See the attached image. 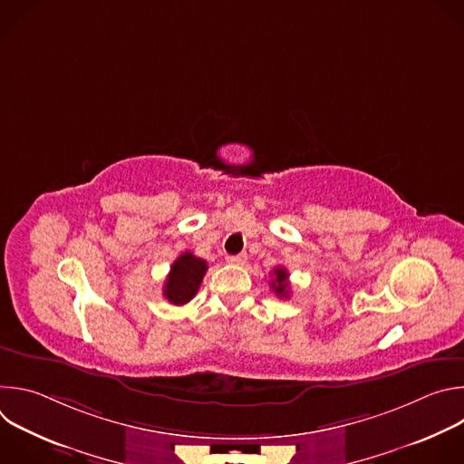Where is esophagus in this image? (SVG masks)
<instances>
[{"instance_id":"1","label":"esophagus","mask_w":464,"mask_h":464,"mask_svg":"<svg viewBox=\"0 0 464 464\" xmlns=\"http://www.w3.org/2000/svg\"><path fill=\"white\" fill-rule=\"evenodd\" d=\"M246 260H247L246 253H238V255H229L227 256V262L229 264H237V266H242V264H246Z\"/></svg>"}]
</instances>
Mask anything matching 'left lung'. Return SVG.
I'll use <instances>...</instances> for the list:
<instances>
[{"label":"left lung","instance_id":"obj_1","mask_svg":"<svg viewBox=\"0 0 464 464\" xmlns=\"http://www.w3.org/2000/svg\"><path fill=\"white\" fill-rule=\"evenodd\" d=\"M274 279L270 283L272 290L279 295V297H288L290 295V285H288V272L281 266L274 270Z\"/></svg>","mask_w":464,"mask_h":464}]
</instances>
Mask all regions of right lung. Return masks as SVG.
<instances>
[{"label": "right lung", "mask_w": 464, "mask_h": 464, "mask_svg": "<svg viewBox=\"0 0 464 464\" xmlns=\"http://www.w3.org/2000/svg\"><path fill=\"white\" fill-rule=\"evenodd\" d=\"M206 272L208 262L204 258H198L188 251L181 253L172 262L163 286V295L176 306L188 303L196 295L198 288H200Z\"/></svg>", "instance_id": "obj_1"}]
</instances>
